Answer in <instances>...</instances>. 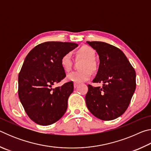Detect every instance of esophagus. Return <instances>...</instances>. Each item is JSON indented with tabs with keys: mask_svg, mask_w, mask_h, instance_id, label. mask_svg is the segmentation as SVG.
I'll return each mask as SVG.
<instances>
[{
	"mask_svg": "<svg viewBox=\"0 0 151 151\" xmlns=\"http://www.w3.org/2000/svg\"><path fill=\"white\" fill-rule=\"evenodd\" d=\"M78 84H76V83H74V88H77V87H78Z\"/></svg>",
	"mask_w": 151,
	"mask_h": 151,
	"instance_id": "1",
	"label": "esophagus"
}]
</instances>
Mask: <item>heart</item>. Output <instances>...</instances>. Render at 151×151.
Wrapping results in <instances>:
<instances>
[{
	"label": "heart",
	"mask_w": 151,
	"mask_h": 151,
	"mask_svg": "<svg viewBox=\"0 0 151 151\" xmlns=\"http://www.w3.org/2000/svg\"><path fill=\"white\" fill-rule=\"evenodd\" d=\"M76 57L85 59L81 68L84 69L81 71H74L67 75L66 79L67 81L74 83H82L89 80L91 77V72L96 69V63L94 59L96 52L93 48L88 46H83L76 51ZM73 60L69 53H66L60 58V65L65 72H68L71 69Z\"/></svg>",
	"instance_id": "heart-1"
}]
</instances>
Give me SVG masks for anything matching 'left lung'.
<instances>
[{"label": "left lung", "instance_id": "1", "mask_svg": "<svg viewBox=\"0 0 151 151\" xmlns=\"http://www.w3.org/2000/svg\"><path fill=\"white\" fill-rule=\"evenodd\" d=\"M99 56L98 72L88 85L86 104L92 114L103 121H111L126 111L136 88V73L122 51L108 43L87 41Z\"/></svg>", "mask_w": 151, "mask_h": 151}]
</instances>
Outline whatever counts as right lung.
<instances>
[{
	"mask_svg": "<svg viewBox=\"0 0 151 151\" xmlns=\"http://www.w3.org/2000/svg\"><path fill=\"white\" fill-rule=\"evenodd\" d=\"M77 47L74 42H46L36 46L25 58L19 75L18 93L27 115L37 124H53L65 113L73 83L52 86L66 76L61 57Z\"/></svg>",
	"mask_w": 151,
	"mask_h": 151,
	"instance_id": "obj_1",
	"label": "right lung"
}]
</instances>
